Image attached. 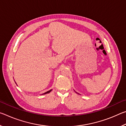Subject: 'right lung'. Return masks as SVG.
Returning a JSON list of instances; mask_svg holds the SVG:
<instances>
[{"mask_svg": "<svg viewBox=\"0 0 126 126\" xmlns=\"http://www.w3.org/2000/svg\"><path fill=\"white\" fill-rule=\"evenodd\" d=\"M51 91H52V89H50V90L49 91H47V92H46V93L42 94H47V93H49L50 92H51Z\"/></svg>", "mask_w": 126, "mask_h": 126, "instance_id": "right-lung-1", "label": "right lung"}]
</instances>
